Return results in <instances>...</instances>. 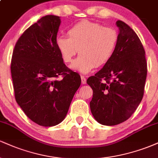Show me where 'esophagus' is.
Segmentation results:
<instances>
[{"label":"esophagus","mask_w":158,"mask_h":158,"mask_svg":"<svg viewBox=\"0 0 158 158\" xmlns=\"http://www.w3.org/2000/svg\"><path fill=\"white\" fill-rule=\"evenodd\" d=\"M81 83H82L83 85L86 84V78H85V77L81 76Z\"/></svg>","instance_id":"1"}]
</instances>
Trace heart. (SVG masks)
Here are the masks:
<instances>
[{"instance_id":"1","label":"heart","mask_w":158,"mask_h":158,"mask_svg":"<svg viewBox=\"0 0 158 158\" xmlns=\"http://www.w3.org/2000/svg\"><path fill=\"white\" fill-rule=\"evenodd\" d=\"M68 36L59 35L56 45L65 63H70L79 52L81 56L70 68L88 73L106 64L112 58L118 44L119 35L115 29L89 21H81L68 30Z\"/></svg>"}]
</instances>
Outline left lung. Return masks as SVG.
Instances as JSON below:
<instances>
[{
	"label": "left lung",
	"mask_w": 158,
	"mask_h": 158,
	"mask_svg": "<svg viewBox=\"0 0 158 158\" xmlns=\"http://www.w3.org/2000/svg\"><path fill=\"white\" fill-rule=\"evenodd\" d=\"M119 40L115 52L87 83L93 90L90 108L94 119L105 126L127 120L142 100L147 76L145 50L136 32L117 21Z\"/></svg>",
	"instance_id": "left-lung-1"
}]
</instances>
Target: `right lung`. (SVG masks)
Wrapping results in <instances>:
<instances>
[{
  "label": "right lung",
  "instance_id": "1",
  "mask_svg": "<svg viewBox=\"0 0 158 158\" xmlns=\"http://www.w3.org/2000/svg\"><path fill=\"white\" fill-rule=\"evenodd\" d=\"M60 23V17L52 15L33 23L16 42L11 61L16 102L32 121L45 127L62 122L81 85L56 48ZM59 75L63 79L57 80Z\"/></svg>",
  "mask_w": 158,
  "mask_h": 158
}]
</instances>
